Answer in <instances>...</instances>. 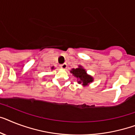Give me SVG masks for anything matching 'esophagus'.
<instances>
[{
    "mask_svg": "<svg viewBox=\"0 0 135 135\" xmlns=\"http://www.w3.org/2000/svg\"><path fill=\"white\" fill-rule=\"evenodd\" d=\"M60 67L62 68V69H66V67H67V64H60Z\"/></svg>",
    "mask_w": 135,
    "mask_h": 135,
    "instance_id": "1",
    "label": "esophagus"
}]
</instances>
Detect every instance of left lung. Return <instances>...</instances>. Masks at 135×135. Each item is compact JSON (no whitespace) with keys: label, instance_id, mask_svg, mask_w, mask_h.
Masks as SVG:
<instances>
[{"label":"left lung","instance_id":"1","mask_svg":"<svg viewBox=\"0 0 135 135\" xmlns=\"http://www.w3.org/2000/svg\"><path fill=\"white\" fill-rule=\"evenodd\" d=\"M71 72L73 73L74 76L78 78L79 84H83V85H86L89 83H91L93 81V78L90 75L86 74V71L84 69L80 66L77 69H73Z\"/></svg>","mask_w":135,"mask_h":135}]
</instances>
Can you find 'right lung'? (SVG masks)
I'll return each mask as SVG.
<instances>
[{
  "mask_svg": "<svg viewBox=\"0 0 135 135\" xmlns=\"http://www.w3.org/2000/svg\"><path fill=\"white\" fill-rule=\"evenodd\" d=\"M52 69H53V67H52Z\"/></svg>",
  "mask_w": 135,
  "mask_h": 135,
  "instance_id": "obj_1",
  "label": "right lung"
}]
</instances>
